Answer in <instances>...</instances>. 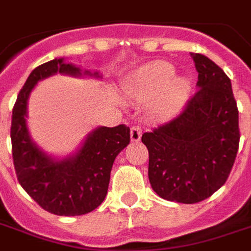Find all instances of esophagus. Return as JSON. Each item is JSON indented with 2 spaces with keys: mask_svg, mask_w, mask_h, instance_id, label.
Listing matches in <instances>:
<instances>
[{
  "mask_svg": "<svg viewBox=\"0 0 251 251\" xmlns=\"http://www.w3.org/2000/svg\"><path fill=\"white\" fill-rule=\"evenodd\" d=\"M142 137V130L138 125H134L130 130V138H131V142H138L141 141Z\"/></svg>",
  "mask_w": 251,
  "mask_h": 251,
  "instance_id": "esophagus-1",
  "label": "esophagus"
}]
</instances>
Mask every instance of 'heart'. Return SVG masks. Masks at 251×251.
I'll use <instances>...</instances> for the list:
<instances>
[{
    "label": "heart",
    "instance_id": "1",
    "mask_svg": "<svg viewBox=\"0 0 251 251\" xmlns=\"http://www.w3.org/2000/svg\"><path fill=\"white\" fill-rule=\"evenodd\" d=\"M173 74L175 70L171 65L156 62L143 69L137 78L131 80V83H129V91L131 94L146 96L164 90L160 101L155 108V114L159 118L171 117L185 104L190 91L187 80L181 78L172 80Z\"/></svg>",
    "mask_w": 251,
    "mask_h": 251
}]
</instances>
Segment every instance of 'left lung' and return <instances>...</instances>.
<instances>
[{"label": "left lung", "instance_id": "obj_1", "mask_svg": "<svg viewBox=\"0 0 251 251\" xmlns=\"http://www.w3.org/2000/svg\"><path fill=\"white\" fill-rule=\"evenodd\" d=\"M190 56L198 72V91L178 116L142 135L153 191L186 204L204 201L226 183L240 143L230 79L208 57Z\"/></svg>", "mask_w": 251, "mask_h": 251}]
</instances>
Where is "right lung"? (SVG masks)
I'll return each instance as SVG.
<instances>
[{
	"instance_id": "add662e5",
	"label": "right lung",
	"mask_w": 251,
	"mask_h": 251,
	"mask_svg": "<svg viewBox=\"0 0 251 251\" xmlns=\"http://www.w3.org/2000/svg\"><path fill=\"white\" fill-rule=\"evenodd\" d=\"M56 73L82 75L79 69L65 64L62 58L33 69L14 104L10 129L11 151L17 178L27 194L50 214L76 216L94 211L104 201L114 159L130 143V129L126 125L98 127L88 135L75 156L64 160L47 156L28 135L27 100L39 80Z\"/></svg>"
}]
</instances>
